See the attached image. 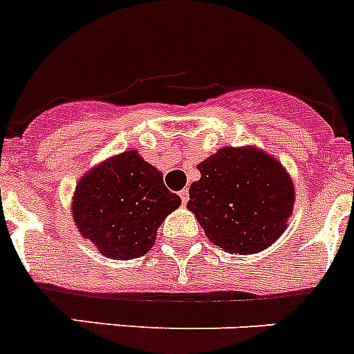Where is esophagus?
I'll return each instance as SVG.
<instances>
[{
	"instance_id": "esophagus-1",
	"label": "esophagus",
	"mask_w": 354,
	"mask_h": 354,
	"mask_svg": "<svg viewBox=\"0 0 354 354\" xmlns=\"http://www.w3.org/2000/svg\"><path fill=\"white\" fill-rule=\"evenodd\" d=\"M179 194H180V200H183V203L186 205L187 201H189V189H183Z\"/></svg>"
}]
</instances>
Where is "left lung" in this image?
Segmentation results:
<instances>
[{"label": "left lung", "mask_w": 354, "mask_h": 354, "mask_svg": "<svg viewBox=\"0 0 354 354\" xmlns=\"http://www.w3.org/2000/svg\"><path fill=\"white\" fill-rule=\"evenodd\" d=\"M187 208L212 243L254 254L274 243L294 207V184L281 163L257 149L222 147L198 165Z\"/></svg>", "instance_id": "obj_1"}]
</instances>
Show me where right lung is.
Here are the masks:
<instances>
[{
	"label": "right lung",
	"mask_w": 354,
	"mask_h": 354,
	"mask_svg": "<svg viewBox=\"0 0 354 354\" xmlns=\"http://www.w3.org/2000/svg\"><path fill=\"white\" fill-rule=\"evenodd\" d=\"M179 205L156 168L137 151H124L80 180L73 217L100 254L130 261L153 247L160 224Z\"/></svg>",
	"instance_id": "right-lung-1"
}]
</instances>
